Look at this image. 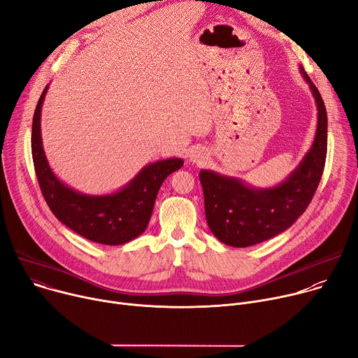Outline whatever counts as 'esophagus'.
I'll return each instance as SVG.
<instances>
[{
  "mask_svg": "<svg viewBox=\"0 0 358 358\" xmlns=\"http://www.w3.org/2000/svg\"><path fill=\"white\" fill-rule=\"evenodd\" d=\"M188 157H189V161H191V162H197V164H200L201 161L206 159V152H204V150L196 148V150H192V151L189 152Z\"/></svg>",
  "mask_w": 358,
  "mask_h": 358,
  "instance_id": "esophagus-1",
  "label": "esophagus"
}]
</instances>
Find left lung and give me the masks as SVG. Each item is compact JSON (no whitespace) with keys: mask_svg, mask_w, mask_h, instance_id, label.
I'll return each mask as SVG.
<instances>
[{"mask_svg":"<svg viewBox=\"0 0 358 358\" xmlns=\"http://www.w3.org/2000/svg\"><path fill=\"white\" fill-rule=\"evenodd\" d=\"M300 73L314 96L317 128L310 150L285 180L259 188L213 170L200 171L207 224L227 245L250 247L285 231L306 211L320 184L327 155V111L301 66Z\"/></svg>","mask_w":358,"mask_h":358,"instance_id":"obj_1","label":"left lung"}]
</instances>
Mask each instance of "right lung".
Instances as JSON below:
<instances>
[{
  "instance_id": "1",
  "label": "right lung",
  "mask_w": 358,
  "mask_h": 358,
  "mask_svg": "<svg viewBox=\"0 0 358 358\" xmlns=\"http://www.w3.org/2000/svg\"><path fill=\"white\" fill-rule=\"evenodd\" d=\"M44 88L32 118V161L43 196L52 214L81 237L106 245H121L143 234L150 222L161 184L184 164L182 158L150 162L124 187L111 194L80 192L62 182L51 170L43 147L41 108Z\"/></svg>"
}]
</instances>
